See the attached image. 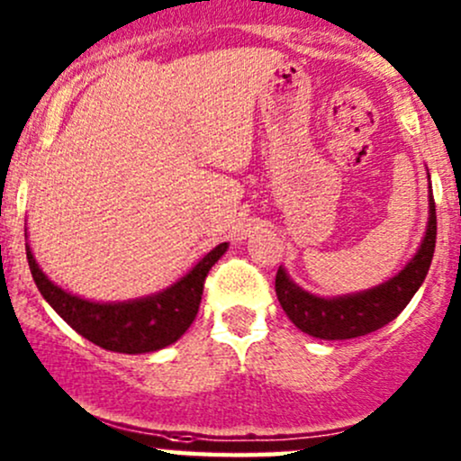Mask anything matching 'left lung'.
Masks as SVG:
<instances>
[{
    "instance_id": "1",
    "label": "left lung",
    "mask_w": 461,
    "mask_h": 461,
    "mask_svg": "<svg viewBox=\"0 0 461 461\" xmlns=\"http://www.w3.org/2000/svg\"><path fill=\"white\" fill-rule=\"evenodd\" d=\"M431 187V183H429ZM436 248V203L429 189V220L423 243L410 263L391 280L360 294L317 297L297 286L283 267L276 274V295L286 317L302 332L326 340L365 337L391 323L410 304L429 272Z\"/></svg>"
}]
</instances>
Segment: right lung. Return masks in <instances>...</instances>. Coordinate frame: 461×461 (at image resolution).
I'll return each instance as SVG.
<instances>
[{
    "instance_id": "1",
    "label": "right lung",
    "mask_w": 461,
    "mask_h": 461,
    "mask_svg": "<svg viewBox=\"0 0 461 461\" xmlns=\"http://www.w3.org/2000/svg\"><path fill=\"white\" fill-rule=\"evenodd\" d=\"M226 248L229 243L215 246L181 280L159 294L103 304V302L81 300L77 295L67 294L62 286L53 285L38 267L34 254L25 243L32 278L49 306L90 343L118 354H149L181 339L196 319L204 278L209 269L220 261Z\"/></svg>"
}]
</instances>
